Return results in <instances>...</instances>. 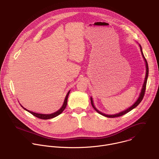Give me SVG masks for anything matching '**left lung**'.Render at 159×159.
<instances>
[{"label":"left lung","mask_w":159,"mask_h":159,"mask_svg":"<svg viewBox=\"0 0 159 159\" xmlns=\"http://www.w3.org/2000/svg\"><path fill=\"white\" fill-rule=\"evenodd\" d=\"M140 46V48H141V53H142V55L144 59V61L146 62V78H145V80H144V84H143V89H142V90H141V94L139 95V98L138 99V100L134 103V104L131 106L130 108H128L127 110L122 111V112H120L118 114H116V115H105L104 113H102V112L99 111L93 105V100H92V97L90 98V100H91V103H92V105L93 107V108H94V110L98 112L99 114L104 116H106V117H108V118H116V117H119V116H123L125 114H126L127 113L129 112L130 111H131L133 109H134V108H136L141 102V101L143 100V98H144V94H145V91H146V84H147V80H148V74H149V67H148V62H147V60L146 59L144 56V54L143 52V51H142V48H141V46Z\"/></svg>","instance_id":"obj_1"}]
</instances>
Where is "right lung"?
Wrapping results in <instances>:
<instances>
[{"instance_id": "add662e5", "label": "right lung", "mask_w": 159, "mask_h": 159, "mask_svg": "<svg viewBox=\"0 0 159 159\" xmlns=\"http://www.w3.org/2000/svg\"><path fill=\"white\" fill-rule=\"evenodd\" d=\"M69 93H70V91H69V92L67 93L66 98H65V100L64 102V103H63V105L62 106V107L58 110L55 113H51V114H49V115H44V114H39V113H34V112H32L31 111H29L28 110H26V108H23V109H25L26 111H28L29 113H30L31 115H33V116H36V118H39V119H41V120H48V119H51V118H53L57 116H58L59 115H60L66 108V106H67V98H68V96L69 95Z\"/></svg>"}]
</instances>
